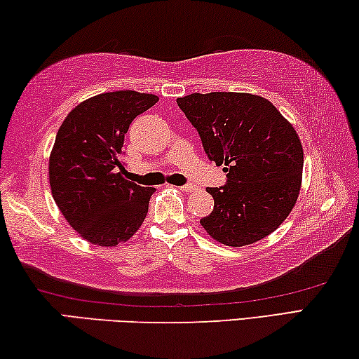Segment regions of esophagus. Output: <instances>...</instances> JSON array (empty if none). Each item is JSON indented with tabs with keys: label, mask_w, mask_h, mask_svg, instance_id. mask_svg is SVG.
Masks as SVG:
<instances>
[{
	"label": "esophagus",
	"mask_w": 359,
	"mask_h": 359,
	"mask_svg": "<svg viewBox=\"0 0 359 359\" xmlns=\"http://www.w3.org/2000/svg\"><path fill=\"white\" fill-rule=\"evenodd\" d=\"M178 189L183 191V192H189V191H192V187L191 186H180Z\"/></svg>",
	"instance_id": "1"
}]
</instances>
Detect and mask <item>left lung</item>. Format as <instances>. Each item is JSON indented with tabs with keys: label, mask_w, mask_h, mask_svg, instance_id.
Here are the masks:
<instances>
[{
	"label": "left lung",
	"mask_w": 359,
	"mask_h": 359,
	"mask_svg": "<svg viewBox=\"0 0 359 359\" xmlns=\"http://www.w3.org/2000/svg\"><path fill=\"white\" fill-rule=\"evenodd\" d=\"M201 135L203 149L224 165L227 183L208 187L215 208L201 219L226 246L259 242L297 202L304 151L294 127L267 98L243 92L191 93L176 100Z\"/></svg>",
	"instance_id": "1"
}]
</instances>
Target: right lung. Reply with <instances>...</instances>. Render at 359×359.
Here are the masks:
<instances>
[{"mask_svg":"<svg viewBox=\"0 0 359 359\" xmlns=\"http://www.w3.org/2000/svg\"><path fill=\"white\" fill-rule=\"evenodd\" d=\"M157 102L135 90L100 93L69 111L58 128L49 157L50 192L87 242L116 246L143 224L156 189L122 176V146L132 121Z\"/></svg>","mask_w":359,"mask_h":359,"instance_id":"right-lung-1","label":"right lung"}]
</instances>
